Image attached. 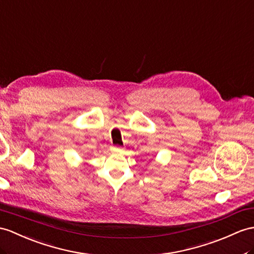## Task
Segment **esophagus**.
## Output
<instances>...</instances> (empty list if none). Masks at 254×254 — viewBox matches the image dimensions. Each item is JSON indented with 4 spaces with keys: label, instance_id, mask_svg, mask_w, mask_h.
Instances as JSON below:
<instances>
[{
    "label": "esophagus",
    "instance_id": "obj_1",
    "mask_svg": "<svg viewBox=\"0 0 254 254\" xmlns=\"http://www.w3.org/2000/svg\"><path fill=\"white\" fill-rule=\"evenodd\" d=\"M111 151H112V152H121L122 147L116 146V145H112V146H111Z\"/></svg>",
    "mask_w": 254,
    "mask_h": 254
}]
</instances>
